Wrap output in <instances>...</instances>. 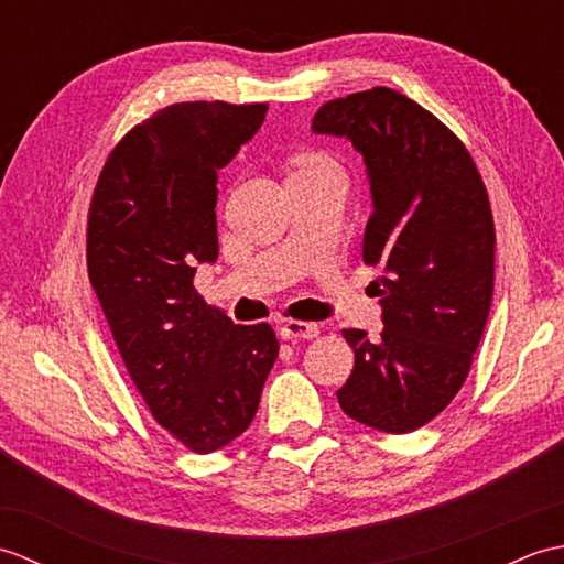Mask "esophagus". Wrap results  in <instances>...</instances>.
<instances>
[{
    "label": "esophagus",
    "instance_id": "esophagus-1",
    "mask_svg": "<svg viewBox=\"0 0 564 564\" xmlns=\"http://www.w3.org/2000/svg\"><path fill=\"white\" fill-rule=\"evenodd\" d=\"M319 334V327L313 322H301V319H285L281 325V337L283 339H315Z\"/></svg>",
    "mask_w": 564,
    "mask_h": 564
}]
</instances>
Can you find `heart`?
<instances>
[{"label": "heart", "mask_w": 564, "mask_h": 564, "mask_svg": "<svg viewBox=\"0 0 564 564\" xmlns=\"http://www.w3.org/2000/svg\"><path fill=\"white\" fill-rule=\"evenodd\" d=\"M337 166L332 164V160H327L325 154L319 152H301L293 158L291 164V176L289 178H301V176H315L322 172H332Z\"/></svg>", "instance_id": "obj_1"}]
</instances>
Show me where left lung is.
Here are the masks:
<instances>
[{
    "label": "left lung",
    "mask_w": 564,
    "mask_h": 564,
    "mask_svg": "<svg viewBox=\"0 0 564 564\" xmlns=\"http://www.w3.org/2000/svg\"><path fill=\"white\" fill-rule=\"evenodd\" d=\"M322 135L361 152L373 196L364 261L382 332L344 329L356 364L337 390L341 410L386 434L441 414L470 373L495 291V220L480 172L453 130L404 94L373 87L327 101Z\"/></svg>",
    "instance_id": "8db88e82"
}]
</instances>
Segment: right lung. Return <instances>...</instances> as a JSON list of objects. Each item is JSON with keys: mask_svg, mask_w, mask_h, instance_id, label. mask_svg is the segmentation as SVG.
<instances>
[{"mask_svg": "<svg viewBox=\"0 0 564 564\" xmlns=\"http://www.w3.org/2000/svg\"><path fill=\"white\" fill-rule=\"evenodd\" d=\"M267 109H160L113 148L89 206V281L128 376L158 424L194 453L245 434L279 356L267 322L235 325L194 289L196 263L218 259V170Z\"/></svg>", "mask_w": 564, "mask_h": 564, "instance_id": "right-lung-1", "label": "right lung"}]
</instances>
